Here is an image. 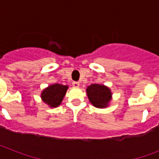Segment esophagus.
Instances as JSON below:
<instances>
[{
	"label": "esophagus",
	"instance_id": "34e87169",
	"mask_svg": "<svg viewBox=\"0 0 159 159\" xmlns=\"http://www.w3.org/2000/svg\"><path fill=\"white\" fill-rule=\"evenodd\" d=\"M79 82H72V86L75 87H79Z\"/></svg>",
	"mask_w": 159,
	"mask_h": 159
}]
</instances>
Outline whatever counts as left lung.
<instances>
[{
	"label": "left lung",
	"mask_w": 159,
	"mask_h": 159,
	"mask_svg": "<svg viewBox=\"0 0 159 159\" xmlns=\"http://www.w3.org/2000/svg\"><path fill=\"white\" fill-rule=\"evenodd\" d=\"M87 92L91 103L97 108H105L111 101V91L103 85L92 84L87 88Z\"/></svg>",
	"instance_id": "left-lung-1"
}]
</instances>
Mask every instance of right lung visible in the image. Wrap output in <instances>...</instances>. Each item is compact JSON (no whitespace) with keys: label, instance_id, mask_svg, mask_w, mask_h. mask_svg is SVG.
I'll use <instances>...</instances> for the list:
<instances>
[{"label":"right lung","instance_id":"right-lung-1","mask_svg":"<svg viewBox=\"0 0 159 159\" xmlns=\"http://www.w3.org/2000/svg\"><path fill=\"white\" fill-rule=\"evenodd\" d=\"M67 86L62 84L51 85L42 92V99L46 104L51 107H56L59 106L65 96Z\"/></svg>","mask_w":159,"mask_h":159}]
</instances>
